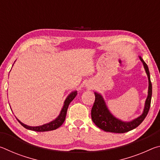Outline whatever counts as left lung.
Masks as SVG:
<instances>
[{
  "instance_id": "obj_1",
  "label": "left lung",
  "mask_w": 160,
  "mask_h": 160,
  "mask_svg": "<svg viewBox=\"0 0 160 160\" xmlns=\"http://www.w3.org/2000/svg\"><path fill=\"white\" fill-rule=\"evenodd\" d=\"M140 60L142 61L147 73L148 78V94L145 103V107L143 112L138 117L133 119L131 121H123L116 118L112 113L109 112L107 107L106 103L103 97L99 93L94 92L95 95V100L93 104V107L91 110V116L92 121L94 124L99 127V128L107 132H116V133H123L131 130L137 128L143 121H144L146 116L148 115L149 109L150 107L152 93V83L150 81V75L148 65L143 61L141 56H139Z\"/></svg>"
}]
</instances>
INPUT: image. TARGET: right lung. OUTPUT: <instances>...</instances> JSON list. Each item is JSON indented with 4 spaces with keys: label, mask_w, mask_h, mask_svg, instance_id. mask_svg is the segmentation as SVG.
Instances as JSON below:
<instances>
[{
    "label": "right lung",
    "mask_w": 160,
    "mask_h": 160,
    "mask_svg": "<svg viewBox=\"0 0 160 160\" xmlns=\"http://www.w3.org/2000/svg\"><path fill=\"white\" fill-rule=\"evenodd\" d=\"M77 94H78L77 91H73L67 97V98L64 102L63 107L61 111L60 114L58 116V117L56 118L55 120L51 121L49 123H47L46 124H44V125L39 126H29L28 125H25V124H24L23 123H22L21 121H19L18 118L17 120L23 127H25V128L28 130H31V131H37V132H44V131H53V130H56V128H59V127L63 123V122L65 121V119H66L67 110H68V108L70 103L73 100V99L75 97H76Z\"/></svg>",
    "instance_id": "1"
}]
</instances>
